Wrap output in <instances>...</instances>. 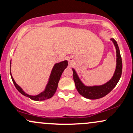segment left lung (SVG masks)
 Returning <instances> with one entry per match:
<instances>
[{
	"mask_svg": "<svg viewBox=\"0 0 133 133\" xmlns=\"http://www.w3.org/2000/svg\"><path fill=\"white\" fill-rule=\"evenodd\" d=\"M111 41H113L116 48L117 66L114 76L107 83L104 85H99V86H85L80 81L75 70L72 69L73 77H74V81L75 82L76 89L78 91V93L85 98L91 99H96L103 98L108 95L115 88L121 78L122 71V62L121 54H120L119 48H118L117 43L114 38H111Z\"/></svg>",
	"mask_w": 133,
	"mask_h": 133,
	"instance_id": "8db88e82",
	"label": "left lung"
}]
</instances>
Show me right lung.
Here are the masks:
<instances>
[{
    "label": "right lung",
    "instance_id": "right-lung-1",
    "mask_svg": "<svg viewBox=\"0 0 133 133\" xmlns=\"http://www.w3.org/2000/svg\"><path fill=\"white\" fill-rule=\"evenodd\" d=\"M67 65H68V61H62V62L56 64L53 67L52 72H51L49 81L48 82V85H47L45 90L44 92H42V93L37 96H30L25 93L20 87L16 83L15 80L12 78V75H11V76L12 82L14 83V85H15V86L16 87L17 90L21 94L25 96L28 97V98H30L32 100L42 101L49 99V98H51L52 96L55 95L56 91L57 89V88H58V82H59V79H60L61 74H62L64 70L66 68Z\"/></svg>",
    "mask_w": 133,
    "mask_h": 133
}]
</instances>
